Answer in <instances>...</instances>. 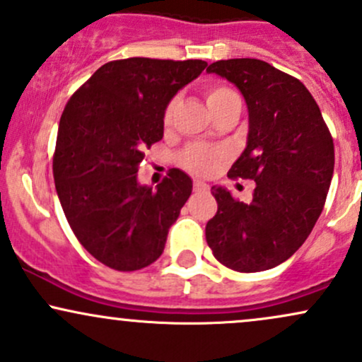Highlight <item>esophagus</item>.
Wrapping results in <instances>:
<instances>
[{
  "instance_id": "1",
  "label": "esophagus",
  "mask_w": 362,
  "mask_h": 362,
  "mask_svg": "<svg viewBox=\"0 0 362 362\" xmlns=\"http://www.w3.org/2000/svg\"><path fill=\"white\" fill-rule=\"evenodd\" d=\"M194 190L195 192H207V190H209V185L202 180H194Z\"/></svg>"
}]
</instances>
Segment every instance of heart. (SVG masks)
Masks as SVG:
<instances>
[{"instance_id": "obj_1", "label": "heart", "mask_w": 362, "mask_h": 362, "mask_svg": "<svg viewBox=\"0 0 362 362\" xmlns=\"http://www.w3.org/2000/svg\"><path fill=\"white\" fill-rule=\"evenodd\" d=\"M204 97L209 109L214 110L218 109L219 105H223L224 102L230 100V98L238 97V95L226 85H209L204 88ZM172 110L173 102L170 103L167 110H165V120H170V117H172ZM224 158H226V155H224L223 149L195 143L189 144V146L180 153L178 161H180L182 167L189 170V172L199 173V175H209V173H214L216 170L221 167Z\"/></svg>"}]
</instances>
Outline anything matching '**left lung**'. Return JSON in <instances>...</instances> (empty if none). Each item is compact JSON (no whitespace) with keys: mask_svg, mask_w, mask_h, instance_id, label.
<instances>
[{"mask_svg":"<svg viewBox=\"0 0 362 362\" xmlns=\"http://www.w3.org/2000/svg\"><path fill=\"white\" fill-rule=\"evenodd\" d=\"M235 83L248 107L247 148L228 172L255 180L252 201L213 187L218 213L206 224L213 255L236 272L288 260L322 214L334 175V139L306 86L260 59L216 61L207 68Z\"/></svg>","mask_w":362,"mask_h":362,"instance_id":"left-lung-1","label":"left lung"}]
</instances>
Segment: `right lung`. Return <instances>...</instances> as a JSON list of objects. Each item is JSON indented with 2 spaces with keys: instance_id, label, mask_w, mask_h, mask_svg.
Listing matches in <instances>:
<instances>
[{
  "instance_id": "add662e5",
  "label": "right lung",
  "mask_w": 362,
  "mask_h": 362,
  "mask_svg": "<svg viewBox=\"0 0 362 362\" xmlns=\"http://www.w3.org/2000/svg\"><path fill=\"white\" fill-rule=\"evenodd\" d=\"M206 61L129 57L110 61L71 95L52 158L62 211L90 255L132 272L163 253L170 226L192 192L173 168L153 187L138 184L144 149L163 138L165 109Z\"/></svg>"
}]
</instances>
